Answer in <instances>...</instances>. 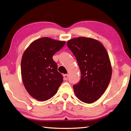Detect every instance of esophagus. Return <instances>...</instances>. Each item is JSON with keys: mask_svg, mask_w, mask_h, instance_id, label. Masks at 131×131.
<instances>
[{"mask_svg": "<svg viewBox=\"0 0 131 131\" xmlns=\"http://www.w3.org/2000/svg\"><path fill=\"white\" fill-rule=\"evenodd\" d=\"M63 78H64V79L66 80L68 78V74H64L63 75Z\"/></svg>", "mask_w": 131, "mask_h": 131, "instance_id": "obj_1", "label": "esophagus"}]
</instances>
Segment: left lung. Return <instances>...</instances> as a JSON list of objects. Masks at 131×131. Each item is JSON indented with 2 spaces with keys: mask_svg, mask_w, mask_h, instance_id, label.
Returning a JSON list of instances; mask_svg holds the SVG:
<instances>
[{
  "mask_svg": "<svg viewBox=\"0 0 131 131\" xmlns=\"http://www.w3.org/2000/svg\"><path fill=\"white\" fill-rule=\"evenodd\" d=\"M67 46L75 57L81 73L79 83L73 85L75 94L83 102H95L105 92L112 78L107 52L100 41L91 38L71 39Z\"/></svg>",
  "mask_w": 131,
  "mask_h": 131,
  "instance_id": "8db88e82",
  "label": "left lung"
}]
</instances>
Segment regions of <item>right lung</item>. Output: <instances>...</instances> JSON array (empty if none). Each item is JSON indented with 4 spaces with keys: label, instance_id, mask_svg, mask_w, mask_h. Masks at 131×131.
<instances>
[{
    "label": "right lung",
    "instance_id": "1",
    "mask_svg": "<svg viewBox=\"0 0 131 131\" xmlns=\"http://www.w3.org/2000/svg\"><path fill=\"white\" fill-rule=\"evenodd\" d=\"M65 41L43 37L35 40L25 51L21 60V77L30 96L39 101L50 99L63 82L53 56L62 48Z\"/></svg>",
    "mask_w": 131,
    "mask_h": 131
}]
</instances>
